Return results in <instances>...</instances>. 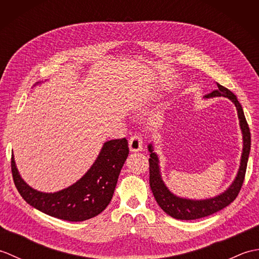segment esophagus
Returning a JSON list of instances; mask_svg holds the SVG:
<instances>
[{
	"instance_id": "34e87169",
	"label": "esophagus",
	"mask_w": 259,
	"mask_h": 259,
	"mask_svg": "<svg viewBox=\"0 0 259 259\" xmlns=\"http://www.w3.org/2000/svg\"><path fill=\"white\" fill-rule=\"evenodd\" d=\"M142 144H144V138L140 134H136L129 140V148L131 152H137L142 149Z\"/></svg>"
}]
</instances>
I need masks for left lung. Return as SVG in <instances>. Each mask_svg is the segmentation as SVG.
Returning <instances> with one entry per match:
<instances>
[{
    "label": "left lung",
    "instance_id": "left-lung-1",
    "mask_svg": "<svg viewBox=\"0 0 259 259\" xmlns=\"http://www.w3.org/2000/svg\"><path fill=\"white\" fill-rule=\"evenodd\" d=\"M217 90H213L212 92L208 93V95L205 96V98H228L229 100L235 104L236 109H237L239 125L241 129V134H243V152H241L240 166L238 169L237 176H236V178L234 179L232 185L228 187L227 190H225L221 195H218L216 197L201 200L187 199V198H181L174 195L162 181L160 167H159V158L157 156V153L153 151L152 144L148 146V150L150 152L149 184L152 190V194L155 196L158 205L160 206V208L164 212L176 219H180V221H194V219L207 217L209 214H212L214 212L222 210L225 207H227L229 203H232L236 199V197L238 196L245 179L247 161H248L250 151L249 126L246 121L244 110L241 108L239 101L237 100V97H236L232 91L228 90L227 88H225L219 83H217Z\"/></svg>",
    "mask_w": 259,
    "mask_h": 259
}]
</instances>
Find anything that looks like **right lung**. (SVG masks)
Wrapping results in <instances>:
<instances>
[{"mask_svg":"<svg viewBox=\"0 0 259 259\" xmlns=\"http://www.w3.org/2000/svg\"><path fill=\"white\" fill-rule=\"evenodd\" d=\"M129 155L125 138L104 142L96 161L75 184L57 192H41L22 179L15 166L11 168L16 189L22 198L37 210L68 222H83L98 216L112 199L119 175Z\"/></svg>","mask_w":259,"mask_h":259,"instance_id":"add662e5","label":"right lung"}]
</instances>
